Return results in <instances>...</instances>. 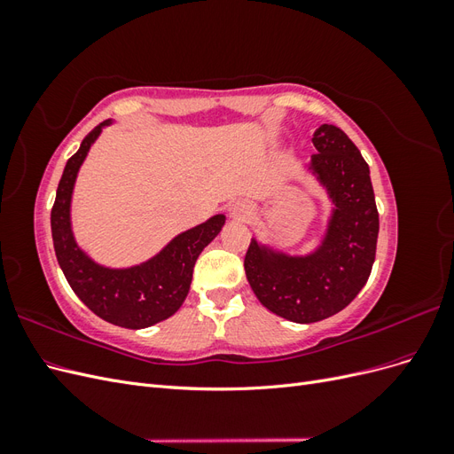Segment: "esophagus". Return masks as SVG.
<instances>
[{
	"instance_id": "esophagus-1",
	"label": "esophagus",
	"mask_w": 454,
	"mask_h": 454,
	"mask_svg": "<svg viewBox=\"0 0 454 454\" xmlns=\"http://www.w3.org/2000/svg\"><path fill=\"white\" fill-rule=\"evenodd\" d=\"M252 212H254L252 204L246 202V200H237L235 204L231 206V215L237 217V219H246Z\"/></svg>"
}]
</instances>
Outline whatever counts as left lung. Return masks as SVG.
Listing matches in <instances>:
<instances>
[{
	"label": "left lung",
	"mask_w": 454,
	"mask_h": 454,
	"mask_svg": "<svg viewBox=\"0 0 454 454\" xmlns=\"http://www.w3.org/2000/svg\"><path fill=\"white\" fill-rule=\"evenodd\" d=\"M312 144L318 153L305 168L332 202L320 244L292 255L254 237L244 257L246 278L261 305L295 324L329 318L360 294L379 237L375 193L360 149L333 125L316 129Z\"/></svg>",
	"instance_id": "8db88e82"
}]
</instances>
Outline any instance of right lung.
<instances>
[{"label":"right lung","instance_id":"right-lung-1","mask_svg":"<svg viewBox=\"0 0 454 454\" xmlns=\"http://www.w3.org/2000/svg\"><path fill=\"white\" fill-rule=\"evenodd\" d=\"M114 125L100 122L81 142L77 153L66 162L57 199L51 212V231L59 265L75 295L102 320L127 329L155 325L182 307L193 267L200 252L225 225V215L215 214L204 223L176 235L164 248L132 267H106L94 261L75 240L72 227V199L79 168L102 130Z\"/></svg>","mask_w":454,"mask_h":454}]
</instances>
